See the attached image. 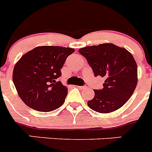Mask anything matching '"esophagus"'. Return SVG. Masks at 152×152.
Returning <instances> with one entry per match:
<instances>
[{
	"mask_svg": "<svg viewBox=\"0 0 152 152\" xmlns=\"http://www.w3.org/2000/svg\"><path fill=\"white\" fill-rule=\"evenodd\" d=\"M78 88H79V89H86V86H77Z\"/></svg>",
	"mask_w": 152,
	"mask_h": 152,
	"instance_id": "obj_1",
	"label": "esophagus"
}]
</instances>
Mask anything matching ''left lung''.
Segmentation results:
<instances>
[{"label": "left lung", "instance_id": "8db88e82", "mask_svg": "<svg viewBox=\"0 0 152 152\" xmlns=\"http://www.w3.org/2000/svg\"><path fill=\"white\" fill-rule=\"evenodd\" d=\"M92 69L95 76L105 79L103 89H94L87 104L99 113H109L123 106L138 83L136 62L130 52L113 43H102L79 50Z\"/></svg>", "mask_w": 152, "mask_h": 152}]
</instances>
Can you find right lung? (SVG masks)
<instances>
[{
    "mask_svg": "<svg viewBox=\"0 0 152 152\" xmlns=\"http://www.w3.org/2000/svg\"><path fill=\"white\" fill-rule=\"evenodd\" d=\"M70 47L41 46L21 56L13 72V82L20 98L28 107L39 112H51L65 102L68 89L57 79Z\"/></svg>",
    "mask_w": 152,
    "mask_h": 152,
    "instance_id": "add662e5",
    "label": "right lung"
}]
</instances>
